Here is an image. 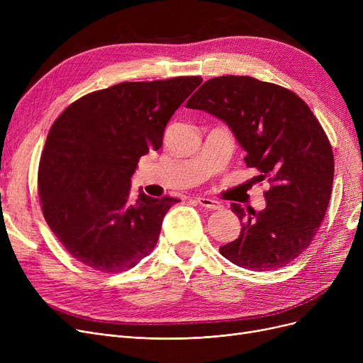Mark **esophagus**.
I'll use <instances>...</instances> for the list:
<instances>
[{"instance_id": "34e87169", "label": "esophagus", "mask_w": 363, "mask_h": 363, "mask_svg": "<svg viewBox=\"0 0 363 363\" xmlns=\"http://www.w3.org/2000/svg\"><path fill=\"white\" fill-rule=\"evenodd\" d=\"M197 203L206 208H208V211H219V208H222V204L213 199H206V197H197L196 199Z\"/></svg>"}]
</instances>
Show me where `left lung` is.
<instances>
[{
    "label": "left lung",
    "mask_w": 363,
    "mask_h": 363,
    "mask_svg": "<svg viewBox=\"0 0 363 363\" xmlns=\"http://www.w3.org/2000/svg\"><path fill=\"white\" fill-rule=\"evenodd\" d=\"M231 128L247 151V167L268 179L262 212L234 203L242 222L237 240L222 245L223 257L241 268L274 271L308 249L327 213L334 155L325 130L293 91L252 76H218L186 101Z\"/></svg>",
    "instance_id": "left-lung-1"
}]
</instances>
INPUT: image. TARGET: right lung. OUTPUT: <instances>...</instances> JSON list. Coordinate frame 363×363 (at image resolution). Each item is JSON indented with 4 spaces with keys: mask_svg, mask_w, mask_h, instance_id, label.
I'll use <instances>...</instances> for the list:
<instances>
[{
    "mask_svg": "<svg viewBox=\"0 0 363 363\" xmlns=\"http://www.w3.org/2000/svg\"><path fill=\"white\" fill-rule=\"evenodd\" d=\"M203 79L122 82L72 103L52 123L38 169L44 218L78 262L118 274L157 244L178 199L130 197L140 157L163 144L172 114Z\"/></svg>",
    "mask_w": 363,
    "mask_h": 363,
    "instance_id": "1",
    "label": "right lung"
}]
</instances>
